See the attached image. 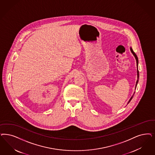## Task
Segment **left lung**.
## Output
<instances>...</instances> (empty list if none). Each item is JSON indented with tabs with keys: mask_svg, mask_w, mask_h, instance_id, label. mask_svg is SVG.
I'll return each mask as SVG.
<instances>
[{
	"mask_svg": "<svg viewBox=\"0 0 155 155\" xmlns=\"http://www.w3.org/2000/svg\"><path fill=\"white\" fill-rule=\"evenodd\" d=\"M130 51H131V52L132 53V54H134V57H135V58L136 59V63H137V80L136 81V86H137V83H138V82H139V70H138V64H139V60H138V58H137V56L136 55V54H135V53L134 52V51H133V50H132V48H130ZM135 93V92H134V94H133V96L131 97V98H130V100H129V101L128 102V104L130 102V101H131V100L132 99V98H133V97L134 96V94Z\"/></svg>",
	"mask_w": 155,
	"mask_h": 155,
	"instance_id": "8db88e82",
	"label": "left lung"
}]
</instances>
